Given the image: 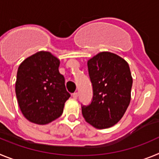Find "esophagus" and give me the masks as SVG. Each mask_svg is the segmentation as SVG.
<instances>
[{"mask_svg": "<svg viewBox=\"0 0 159 159\" xmlns=\"http://www.w3.org/2000/svg\"><path fill=\"white\" fill-rule=\"evenodd\" d=\"M72 97L75 99H76L77 98H78V93H77V92H75V93H73L72 94Z\"/></svg>", "mask_w": 159, "mask_h": 159, "instance_id": "1", "label": "esophagus"}]
</instances>
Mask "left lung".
I'll use <instances>...</instances> for the list:
<instances>
[{
    "mask_svg": "<svg viewBox=\"0 0 159 159\" xmlns=\"http://www.w3.org/2000/svg\"><path fill=\"white\" fill-rule=\"evenodd\" d=\"M93 98L82 106L87 122L97 129L111 127L123 118L130 102L133 80L128 64L122 57L102 52L88 61Z\"/></svg>",
    "mask_w": 159,
    "mask_h": 159,
    "instance_id": "left-lung-1",
    "label": "left lung"
}]
</instances>
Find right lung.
I'll use <instances>...</instances> for the list:
<instances>
[{
	"instance_id": "1",
	"label": "right lung",
	"mask_w": 159,
	"mask_h": 159,
	"mask_svg": "<svg viewBox=\"0 0 159 159\" xmlns=\"http://www.w3.org/2000/svg\"><path fill=\"white\" fill-rule=\"evenodd\" d=\"M59 66L60 60L44 51L35 53L20 64L16 95L20 109L29 121L44 125L62 115L71 95L66 90Z\"/></svg>"
}]
</instances>
